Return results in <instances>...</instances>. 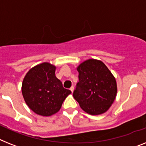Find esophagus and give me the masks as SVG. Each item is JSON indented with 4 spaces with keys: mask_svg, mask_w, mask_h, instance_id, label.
<instances>
[{
    "mask_svg": "<svg viewBox=\"0 0 146 146\" xmlns=\"http://www.w3.org/2000/svg\"><path fill=\"white\" fill-rule=\"evenodd\" d=\"M70 90H71V91H72V92H73V91H74V86H72V87L70 88Z\"/></svg>",
    "mask_w": 146,
    "mask_h": 146,
    "instance_id": "1",
    "label": "esophagus"
}]
</instances>
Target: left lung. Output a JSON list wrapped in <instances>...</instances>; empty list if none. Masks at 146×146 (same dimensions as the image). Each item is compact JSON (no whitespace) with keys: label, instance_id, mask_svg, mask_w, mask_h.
<instances>
[{"label":"left lung","instance_id":"1","mask_svg":"<svg viewBox=\"0 0 146 146\" xmlns=\"http://www.w3.org/2000/svg\"><path fill=\"white\" fill-rule=\"evenodd\" d=\"M79 81L73 92L74 99L84 111L91 115L105 113L116 96L115 78L102 61L86 60L77 68Z\"/></svg>","mask_w":146,"mask_h":146}]
</instances>
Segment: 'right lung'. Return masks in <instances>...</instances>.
Masks as SVG:
<instances>
[{"label":"right lung","instance_id":"1","mask_svg":"<svg viewBox=\"0 0 146 146\" xmlns=\"http://www.w3.org/2000/svg\"><path fill=\"white\" fill-rule=\"evenodd\" d=\"M56 67L43 62L32 68L22 83V95L25 102L38 115L49 116L61 108L66 98L72 93L62 86L55 75Z\"/></svg>","mask_w":146,"mask_h":146}]
</instances>
